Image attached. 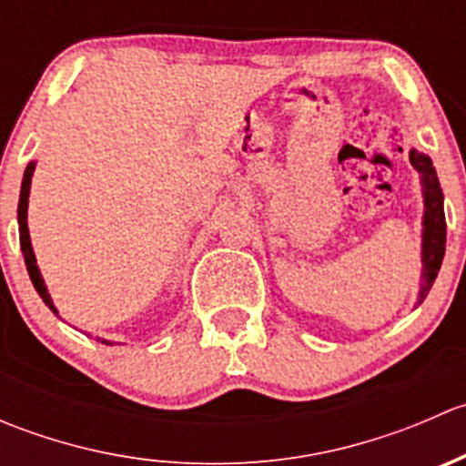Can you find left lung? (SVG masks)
<instances>
[{
	"instance_id": "1",
	"label": "left lung",
	"mask_w": 466,
	"mask_h": 466,
	"mask_svg": "<svg viewBox=\"0 0 466 466\" xmlns=\"http://www.w3.org/2000/svg\"><path fill=\"white\" fill-rule=\"evenodd\" d=\"M410 164L420 171L421 187H424V252H421V261H424V284L420 290V302L429 295L431 286H433L437 272H440L441 259H444L446 250V218H444V196H441L440 180L431 157L410 150Z\"/></svg>"
}]
</instances>
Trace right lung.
I'll use <instances>...</instances> for the list:
<instances>
[{
    "label": "right lung",
    "instance_id": "obj_1",
    "mask_svg": "<svg viewBox=\"0 0 466 466\" xmlns=\"http://www.w3.org/2000/svg\"><path fill=\"white\" fill-rule=\"evenodd\" d=\"M33 168L35 164H29L25 171V180H22V191H20V205H17V223H20V246H22V255H25V263H26V270H29V277L35 286L37 295L45 299L46 307L56 313V307L51 304L49 293H46V286L42 281L40 270L35 266V255H33V248H31V238H29V228H26V205H29V189H31V176H33ZM106 342V340H103Z\"/></svg>",
    "mask_w": 466,
    "mask_h": 466
}]
</instances>
